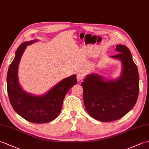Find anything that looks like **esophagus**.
<instances>
[{
	"label": "esophagus",
	"mask_w": 149,
	"mask_h": 149,
	"mask_svg": "<svg viewBox=\"0 0 149 149\" xmlns=\"http://www.w3.org/2000/svg\"><path fill=\"white\" fill-rule=\"evenodd\" d=\"M84 78V74L82 73H79L77 75V79L78 81H81Z\"/></svg>",
	"instance_id": "34e87169"
}]
</instances>
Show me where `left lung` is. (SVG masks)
<instances>
[{"instance_id": "1", "label": "left lung", "mask_w": 149, "mask_h": 149, "mask_svg": "<svg viewBox=\"0 0 149 149\" xmlns=\"http://www.w3.org/2000/svg\"><path fill=\"white\" fill-rule=\"evenodd\" d=\"M118 54L111 57L122 61L123 71L117 80L104 81L90 74L81 86L86 110L93 118L102 122L119 119L133 108L139 93V75L130 49L116 45Z\"/></svg>"}]
</instances>
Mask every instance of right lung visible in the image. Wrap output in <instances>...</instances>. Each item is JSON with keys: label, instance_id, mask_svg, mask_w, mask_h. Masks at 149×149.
<instances>
[{"label": "right lung", "instance_id": "1", "mask_svg": "<svg viewBox=\"0 0 149 149\" xmlns=\"http://www.w3.org/2000/svg\"><path fill=\"white\" fill-rule=\"evenodd\" d=\"M33 42L36 40L23 42L17 49L8 69L7 89L10 103L17 113L29 122L42 124L56 118L61 112L65 95L76 84L77 79L75 75L65 78L43 96H33L24 91L18 82V65L26 47Z\"/></svg>", "mask_w": 149, "mask_h": 149}]
</instances>
